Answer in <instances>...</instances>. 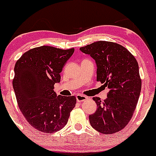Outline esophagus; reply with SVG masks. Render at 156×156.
<instances>
[{
	"instance_id": "esophagus-1",
	"label": "esophagus",
	"mask_w": 156,
	"mask_h": 156,
	"mask_svg": "<svg viewBox=\"0 0 156 156\" xmlns=\"http://www.w3.org/2000/svg\"><path fill=\"white\" fill-rule=\"evenodd\" d=\"M87 99V97L86 96L82 95V94H78L76 96V100L78 102H83L84 100H86Z\"/></svg>"
}]
</instances>
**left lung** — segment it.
<instances>
[{
	"label": "left lung",
	"instance_id": "1",
	"mask_svg": "<svg viewBox=\"0 0 156 156\" xmlns=\"http://www.w3.org/2000/svg\"><path fill=\"white\" fill-rule=\"evenodd\" d=\"M80 50L95 59L97 81L109 89L103 102L93 98L97 109L89 115L90 125L103 134L120 131L131 119L140 94L137 61L125 47L114 42L100 41Z\"/></svg>",
	"mask_w": 156,
	"mask_h": 156
}]
</instances>
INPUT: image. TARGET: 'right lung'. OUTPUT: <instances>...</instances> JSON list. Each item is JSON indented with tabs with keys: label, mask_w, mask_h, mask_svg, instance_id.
<instances>
[{
	"label": "right lung",
	"mask_w": 156,
	"mask_h": 156,
	"mask_svg": "<svg viewBox=\"0 0 156 156\" xmlns=\"http://www.w3.org/2000/svg\"><path fill=\"white\" fill-rule=\"evenodd\" d=\"M74 51L41 46L28 50L16 62L12 87L19 107L29 125L39 131L61 130L75 106V96H56L53 90Z\"/></svg>",
	"instance_id": "obj_1"
}]
</instances>
